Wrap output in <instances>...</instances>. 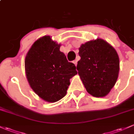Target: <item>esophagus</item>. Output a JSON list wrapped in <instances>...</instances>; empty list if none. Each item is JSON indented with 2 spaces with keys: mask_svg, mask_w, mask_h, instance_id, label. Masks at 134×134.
Segmentation results:
<instances>
[{
  "mask_svg": "<svg viewBox=\"0 0 134 134\" xmlns=\"http://www.w3.org/2000/svg\"><path fill=\"white\" fill-rule=\"evenodd\" d=\"M73 63H74L75 65L77 66V60H75V61H73Z\"/></svg>",
  "mask_w": 134,
  "mask_h": 134,
  "instance_id": "obj_1",
  "label": "esophagus"
}]
</instances>
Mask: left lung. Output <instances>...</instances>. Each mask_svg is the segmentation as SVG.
<instances>
[{"instance_id":"left-lung-1","label":"left lung","mask_w":134,"mask_h":134,"mask_svg":"<svg viewBox=\"0 0 134 134\" xmlns=\"http://www.w3.org/2000/svg\"><path fill=\"white\" fill-rule=\"evenodd\" d=\"M79 54L77 69L87 91L94 97L105 96L118 77L117 52L107 41L98 38L81 44Z\"/></svg>"}]
</instances>
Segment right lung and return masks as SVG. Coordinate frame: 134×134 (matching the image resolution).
Masks as SVG:
<instances>
[{"instance_id": "obj_1", "label": "right lung", "mask_w": 134, "mask_h": 134, "mask_svg": "<svg viewBox=\"0 0 134 134\" xmlns=\"http://www.w3.org/2000/svg\"><path fill=\"white\" fill-rule=\"evenodd\" d=\"M61 44L44 36L34 43L25 59L27 80L41 98L55 102L66 94L70 79L77 74L76 66L60 51Z\"/></svg>"}]
</instances>
